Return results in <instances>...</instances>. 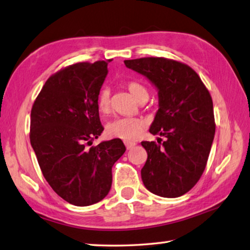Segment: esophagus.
Returning a JSON list of instances; mask_svg holds the SVG:
<instances>
[{"label": "esophagus", "mask_w": 250, "mask_h": 250, "mask_svg": "<svg viewBox=\"0 0 250 250\" xmlns=\"http://www.w3.org/2000/svg\"><path fill=\"white\" fill-rule=\"evenodd\" d=\"M125 146H126V148H127V150H130V149H133L135 146H136V143H133V141H125Z\"/></svg>", "instance_id": "1"}]
</instances>
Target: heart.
I'll return each mask as SVG.
<instances>
[{"label": "heart", "instance_id": "obj_1", "mask_svg": "<svg viewBox=\"0 0 250 250\" xmlns=\"http://www.w3.org/2000/svg\"><path fill=\"white\" fill-rule=\"evenodd\" d=\"M127 88L129 92L137 100L143 97L148 96V90L143 84L136 82L127 83ZM98 109L102 113H106L110 110L111 93L109 89H102L98 96ZM146 123L140 119L135 117H119L113 120L106 125V135L111 138H120L125 141H134L137 139L145 129Z\"/></svg>", "mask_w": 250, "mask_h": 250}]
</instances>
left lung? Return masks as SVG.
Segmentation results:
<instances>
[{
    "instance_id": "8db88e82",
    "label": "left lung",
    "mask_w": 250,
    "mask_h": 250,
    "mask_svg": "<svg viewBox=\"0 0 250 250\" xmlns=\"http://www.w3.org/2000/svg\"><path fill=\"white\" fill-rule=\"evenodd\" d=\"M127 68L157 88L159 110L149 131L166 138L143 141L148 153L141 168L144 185L152 194L176 198L199 181L215 133L213 103L208 89L188 65L164 58L124 61Z\"/></svg>"
}]
</instances>
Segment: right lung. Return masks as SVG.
<instances>
[{
  "label": "right lung",
  "instance_id": "right-lung-1",
  "mask_svg": "<svg viewBox=\"0 0 250 250\" xmlns=\"http://www.w3.org/2000/svg\"><path fill=\"white\" fill-rule=\"evenodd\" d=\"M107 62L77 63L45 82L31 109L30 144L46 182L74 206L101 201L112 185V167L125 152L121 139L92 145L103 131L98 96Z\"/></svg>",
  "mask_w": 250,
  "mask_h": 250
}]
</instances>
